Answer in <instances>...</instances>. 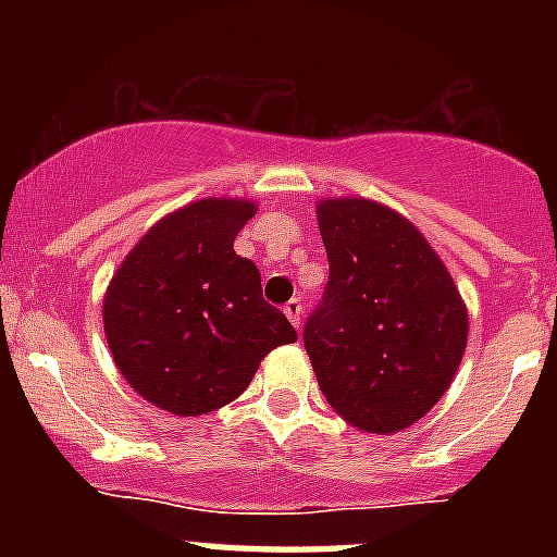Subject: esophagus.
I'll return each mask as SVG.
<instances>
[{
	"mask_svg": "<svg viewBox=\"0 0 557 557\" xmlns=\"http://www.w3.org/2000/svg\"><path fill=\"white\" fill-rule=\"evenodd\" d=\"M284 314H287L289 323H293L295 329L301 326V318H304V307H301V301H298V298H293V301L284 304Z\"/></svg>",
	"mask_w": 557,
	"mask_h": 557,
	"instance_id": "obj_1",
	"label": "esophagus"
}]
</instances>
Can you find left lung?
<instances>
[{
    "label": "left lung",
    "mask_w": 557,
    "mask_h": 557,
    "mask_svg": "<svg viewBox=\"0 0 557 557\" xmlns=\"http://www.w3.org/2000/svg\"><path fill=\"white\" fill-rule=\"evenodd\" d=\"M329 256L304 326L323 396L343 421L391 435L424 418L460 368L469 312L421 231L382 203H318Z\"/></svg>",
    "instance_id": "8db88e82"
}]
</instances>
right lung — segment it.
I'll return each instance as SVG.
<instances>
[{"instance_id":"right-lung-1","label":"right lung","mask_w":557,"mask_h":557,"mask_svg":"<svg viewBox=\"0 0 557 557\" xmlns=\"http://www.w3.org/2000/svg\"><path fill=\"white\" fill-rule=\"evenodd\" d=\"M250 200L206 198L141 236L102 301L108 348L127 385L172 416L234 401L293 323L262 298V275L234 239Z\"/></svg>"}]
</instances>
